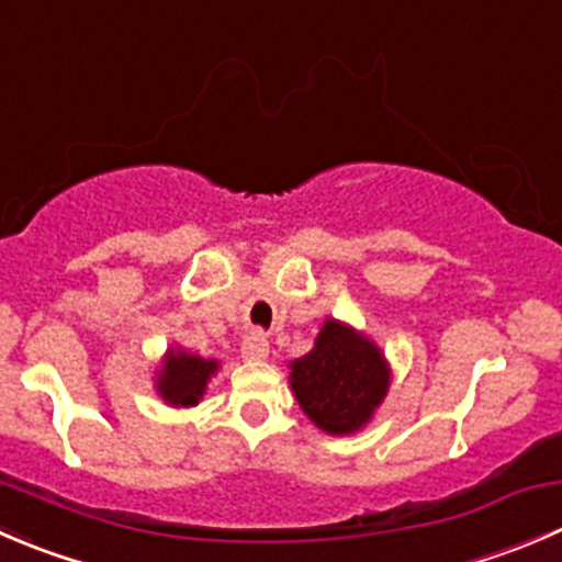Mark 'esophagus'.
I'll return each instance as SVG.
<instances>
[{"instance_id":"esophagus-1","label":"esophagus","mask_w":562,"mask_h":562,"mask_svg":"<svg viewBox=\"0 0 562 562\" xmlns=\"http://www.w3.org/2000/svg\"><path fill=\"white\" fill-rule=\"evenodd\" d=\"M241 357L249 359V362H260V359L269 357V340H266L260 331H252V335L241 342Z\"/></svg>"}]
</instances>
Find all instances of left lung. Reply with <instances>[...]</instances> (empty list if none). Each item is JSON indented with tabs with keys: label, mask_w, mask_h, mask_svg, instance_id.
Returning <instances> with one entry per match:
<instances>
[{
	"label": "left lung",
	"mask_w": 562,
	"mask_h": 562,
	"mask_svg": "<svg viewBox=\"0 0 562 562\" xmlns=\"http://www.w3.org/2000/svg\"><path fill=\"white\" fill-rule=\"evenodd\" d=\"M288 368L296 403L329 437L362 431L392 384V368L379 342L337 318H326L313 348Z\"/></svg>",
	"instance_id": "obj_1"
}]
</instances>
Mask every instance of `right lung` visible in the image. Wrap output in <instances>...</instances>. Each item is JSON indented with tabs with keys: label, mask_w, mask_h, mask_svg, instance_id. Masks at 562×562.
I'll return each instance as SVG.
<instances>
[{
	"label": "right lung",
	"mask_w": 562,
	"mask_h": 562,
	"mask_svg": "<svg viewBox=\"0 0 562 562\" xmlns=\"http://www.w3.org/2000/svg\"><path fill=\"white\" fill-rule=\"evenodd\" d=\"M220 373V359H205L181 346H170L154 370V390L167 406L192 408L203 401L209 381Z\"/></svg>",
	"instance_id": "obj_1"
}]
</instances>
